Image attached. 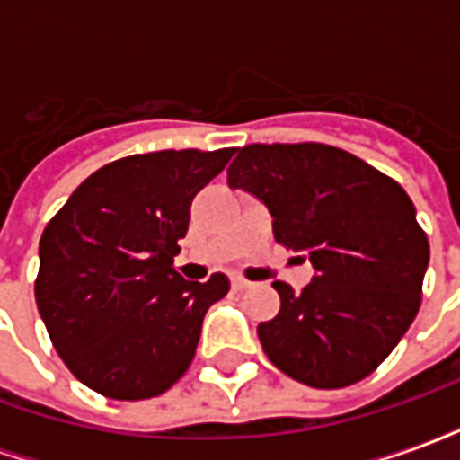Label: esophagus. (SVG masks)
Wrapping results in <instances>:
<instances>
[{"label": "esophagus", "mask_w": 460, "mask_h": 460, "mask_svg": "<svg viewBox=\"0 0 460 460\" xmlns=\"http://www.w3.org/2000/svg\"><path fill=\"white\" fill-rule=\"evenodd\" d=\"M231 288L236 290V293H241V290L251 288V280H246L243 276H234V279H231Z\"/></svg>", "instance_id": "obj_1"}]
</instances>
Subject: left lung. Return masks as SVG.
Returning <instances> with one entry per match:
<instances>
[{"instance_id": "8db88e82", "label": "left lung", "mask_w": 460, "mask_h": 460, "mask_svg": "<svg viewBox=\"0 0 460 460\" xmlns=\"http://www.w3.org/2000/svg\"><path fill=\"white\" fill-rule=\"evenodd\" d=\"M226 174L231 190L269 207L280 246L315 269L300 293L273 283L280 310L259 325L263 352L283 375L315 389L372 375L421 305L429 239L409 194L323 142L246 145Z\"/></svg>"}]
</instances>
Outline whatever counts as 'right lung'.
<instances>
[{
	"label": "right lung",
	"instance_id": "obj_1",
	"mask_svg": "<svg viewBox=\"0 0 460 460\" xmlns=\"http://www.w3.org/2000/svg\"><path fill=\"white\" fill-rule=\"evenodd\" d=\"M234 147L130 155L93 172L39 241L36 308L71 375L98 394L137 402L190 369L211 303L229 279L184 280L174 256L194 197Z\"/></svg>",
	"mask_w": 460,
	"mask_h": 460
}]
</instances>
